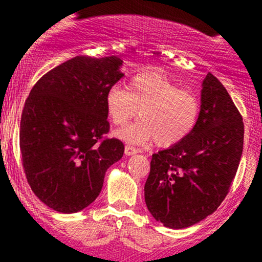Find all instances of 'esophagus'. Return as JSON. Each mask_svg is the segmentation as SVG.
Wrapping results in <instances>:
<instances>
[{"label": "esophagus", "instance_id": "obj_1", "mask_svg": "<svg viewBox=\"0 0 262 262\" xmlns=\"http://www.w3.org/2000/svg\"><path fill=\"white\" fill-rule=\"evenodd\" d=\"M124 152H125V155H134V154H137L138 152V149L137 148H134V146H132V145H125V149H124Z\"/></svg>", "mask_w": 262, "mask_h": 262}]
</instances>
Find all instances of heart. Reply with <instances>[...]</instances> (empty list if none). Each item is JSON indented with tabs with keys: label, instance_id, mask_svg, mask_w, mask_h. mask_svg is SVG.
<instances>
[{
	"label": "heart",
	"instance_id": "1",
	"mask_svg": "<svg viewBox=\"0 0 262 262\" xmlns=\"http://www.w3.org/2000/svg\"><path fill=\"white\" fill-rule=\"evenodd\" d=\"M108 118L114 125L125 124L138 114L139 121L127 125L117 137L132 144L156 139L160 146H173L196 127L201 102L193 92L156 73H141L129 81L128 89L113 85L106 95Z\"/></svg>",
	"mask_w": 262,
	"mask_h": 262
}]
</instances>
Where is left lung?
Masks as SVG:
<instances>
[{"instance_id": "8db88e82", "label": "left lung", "mask_w": 262, "mask_h": 262, "mask_svg": "<svg viewBox=\"0 0 262 262\" xmlns=\"http://www.w3.org/2000/svg\"><path fill=\"white\" fill-rule=\"evenodd\" d=\"M243 144L242 114L221 81L208 73L192 133L152 154L144 186L152 217L171 229H182L215 212L235 177Z\"/></svg>"}]
</instances>
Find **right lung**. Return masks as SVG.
<instances>
[{"instance_id": "right-lung-1", "label": "right lung", "mask_w": 262, "mask_h": 262, "mask_svg": "<svg viewBox=\"0 0 262 262\" xmlns=\"http://www.w3.org/2000/svg\"><path fill=\"white\" fill-rule=\"evenodd\" d=\"M118 56L75 58L33 86L20 118L19 148L27 181L41 202L76 213L100 194L124 145L106 138V95L124 76Z\"/></svg>"}]
</instances>
